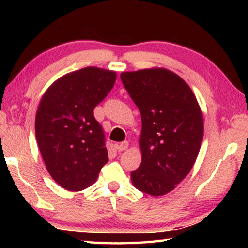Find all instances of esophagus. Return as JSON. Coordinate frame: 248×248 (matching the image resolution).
<instances>
[{"label":"esophagus","mask_w":248,"mask_h":248,"mask_svg":"<svg viewBox=\"0 0 248 248\" xmlns=\"http://www.w3.org/2000/svg\"><path fill=\"white\" fill-rule=\"evenodd\" d=\"M128 146H129V143L127 141H124V142H121V143H119L118 145H117V150L119 151V152H123V151H125L128 149Z\"/></svg>","instance_id":"obj_1"}]
</instances>
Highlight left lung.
<instances>
[{"label": "left lung", "mask_w": 248, "mask_h": 248, "mask_svg": "<svg viewBox=\"0 0 248 248\" xmlns=\"http://www.w3.org/2000/svg\"><path fill=\"white\" fill-rule=\"evenodd\" d=\"M125 90L141 112L139 139L142 161L131 171L133 186L163 196L189 174L203 138V116L194 92L164 68L120 74Z\"/></svg>", "instance_id": "left-lung-1"}]
</instances>
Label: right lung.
Here are the masks:
<instances>
[{
	"instance_id": "1",
	"label": "right lung",
	"mask_w": 248,
	"mask_h": 248,
	"mask_svg": "<svg viewBox=\"0 0 248 248\" xmlns=\"http://www.w3.org/2000/svg\"><path fill=\"white\" fill-rule=\"evenodd\" d=\"M116 78L115 71L87 66L59 78L41 97L35 120L37 143L50 176L66 190L90 187L108 162L94 108Z\"/></svg>"
}]
</instances>
